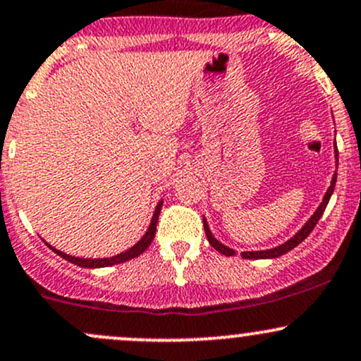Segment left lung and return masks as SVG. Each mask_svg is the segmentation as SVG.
I'll return each mask as SVG.
<instances>
[{
	"instance_id": "left-lung-1",
	"label": "left lung",
	"mask_w": 361,
	"mask_h": 361,
	"mask_svg": "<svg viewBox=\"0 0 361 361\" xmlns=\"http://www.w3.org/2000/svg\"><path fill=\"white\" fill-rule=\"evenodd\" d=\"M336 152H338V150H336ZM336 157H338V156H336ZM336 178H338V176H336V174H334V178H332L331 187H329L327 193H326V197H324V202H322V204H320V207L317 209L314 216L310 217V221H308V223L305 224L303 228L300 229V231L296 233V235L293 236L291 240H288L286 243H284V245H279V247L271 248V250H264V252H243V253H241V257H243V259H276V257L284 255V253H286V252L293 250V248H295L296 245L302 243V241H303L305 238H307L308 235H310L312 229H314V228H315V224L319 223L320 216H322L324 211H326V207H327V204H329V199H331L332 192H334V187H336ZM204 229H205V236H207L209 243H211L212 247L216 248L217 252H221V253H223V255H228V257L235 255V250H231V248L224 247L223 243H219V241H217L216 238H214L212 233H211V229H209V226H207V223H205V221H204Z\"/></svg>"
}]
</instances>
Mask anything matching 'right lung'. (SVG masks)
<instances>
[{
	"label": "right lung",
	"mask_w": 361,
	"mask_h": 361,
	"mask_svg": "<svg viewBox=\"0 0 361 361\" xmlns=\"http://www.w3.org/2000/svg\"><path fill=\"white\" fill-rule=\"evenodd\" d=\"M161 205H162V202L156 207V212H154V216H152V223H150L147 233H145V235H144V238L138 241L137 245H133V247L130 248V250L120 253V255H114V257H111V259H78V257L66 255V253L56 250V248H53V247H51V245H49V248L53 252H56L58 255L63 257V259H65V260H68V262L75 264V265H80V267L96 269V267H108V265L121 264V262H125V260H130V259H133V257H138V255H140V253H144L145 248H147L149 245H150V241L154 240V235H156L157 219H159Z\"/></svg>",
	"instance_id": "right-lung-1"
}]
</instances>
